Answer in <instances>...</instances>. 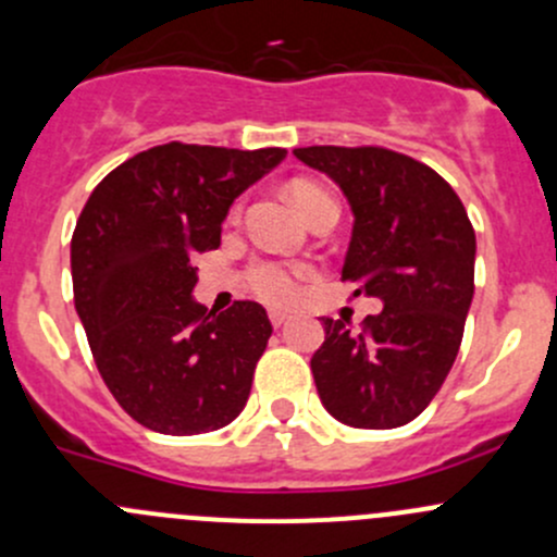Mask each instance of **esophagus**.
Masks as SVG:
<instances>
[{
  "label": "esophagus",
  "mask_w": 557,
  "mask_h": 557,
  "mask_svg": "<svg viewBox=\"0 0 557 557\" xmlns=\"http://www.w3.org/2000/svg\"><path fill=\"white\" fill-rule=\"evenodd\" d=\"M269 320H272L274 329H283V325L288 323V314H285V312H269Z\"/></svg>",
  "instance_id": "1"
}]
</instances>
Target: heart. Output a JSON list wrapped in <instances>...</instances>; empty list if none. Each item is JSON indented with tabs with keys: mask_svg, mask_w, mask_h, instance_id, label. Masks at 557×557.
<instances>
[{
	"mask_svg": "<svg viewBox=\"0 0 557 557\" xmlns=\"http://www.w3.org/2000/svg\"><path fill=\"white\" fill-rule=\"evenodd\" d=\"M288 194L307 218H312L320 207L336 205V201L331 199L329 190H325L323 185L312 183V180H294ZM305 274L307 267H301V263L256 261L250 267V272H247V283H250L252 294H256L258 299L267 301V305L288 307L294 305L296 296H299V280L305 277Z\"/></svg>",
	"mask_w": 557,
	"mask_h": 557,
	"instance_id": "heart-1",
	"label": "heart"
}]
</instances>
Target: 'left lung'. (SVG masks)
Returning <instances> with one entry per match:
<instances>
[{"mask_svg": "<svg viewBox=\"0 0 557 557\" xmlns=\"http://www.w3.org/2000/svg\"><path fill=\"white\" fill-rule=\"evenodd\" d=\"M345 194L352 237L342 280L383 312L361 331L323 318L312 356L323 407L352 429L418 418L450 374L474 296L476 239L458 194L431 166L385 148H296Z\"/></svg>", "mask_w": 557, "mask_h": 557, "instance_id": "obj_1", "label": "left lung"}]
</instances>
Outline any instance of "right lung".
Returning a JSON list of instances; mask_svg holds the SVG:
<instances>
[{
  "label": "right lung",
  "mask_w": 557,
  "mask_h": 557,
  "mask_svg": "<svg viewBox=\"0 0 557 557\" xmlns=\"http://www.w3.org/2000/svg\"><path fill=\"white\" fill-rule=\"evenodd\" d=\"M285 153L159 145L88 196L72 234L75 310L104 385L145 429L207 434L245 409L272 323L256 301L201 310L194 258L221 245L234 199Z\"/></svg>",
  "instance_id": "1"
}]
</instances>
